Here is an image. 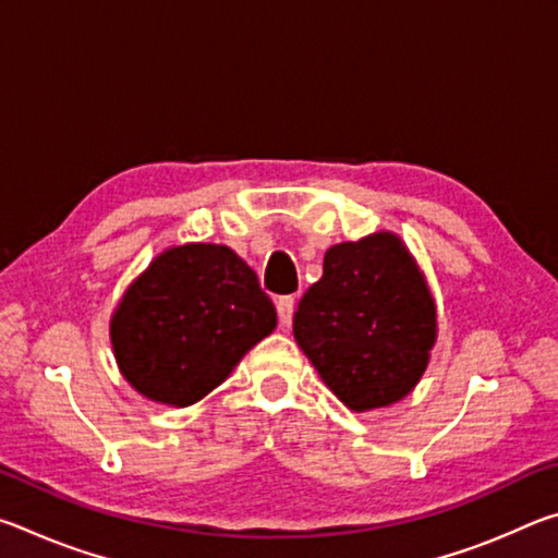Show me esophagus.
Here are the masks:
<instances>
[{
    "instance_id": "obj_1",
    "label": "esophagus",
    "mask_w": 558,
    "mask_h": 558,
    "mask_svg": "<svg viewBox=\"0 0 558 558\" xmlns=\"http://www.w3.org/2000/svg\"><path fill=\"white\" fill-rule=\"evenodd\" d=\"M278 307V317H280V325L282 327H290L292 323V313H295V298L292 295H286V298H278L276 302Z\"/></svg>"
}]
</instances>
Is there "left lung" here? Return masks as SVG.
<instances>
[{
	"label": "left lung",
	"instance_id": "obj_1",
	"mask_svg": "<svg viewBox=\"0 0 558 558\" xmlns=\"http://www.w3.org/2000/svg\"><path fill=\"white\" fill-rule=\"evenodd\" d=\"M292 335L327 389L364 413L415 389L436 347L438 310L401 235L376 231L327 248Z\"/></svg>",
	"mask_w": 558,
	"mask_h": 558
}]
</instances>
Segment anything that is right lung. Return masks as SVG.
<instances>
[{
	"instance_id": "right-lung-1",
	"label": "right lung",
	"mask_w": 558,
	"mask_h": 558,
	"mask_svg": "<svg viewBox=\"0 0 558 558\" xmlns=\"http://www.w3.org/2000/svg\"><path fill=\"white\" fill-rule=\"evenodd\" d=\"M278 325L258 276L229 245H169L110 315L118 369L145 399L184 409L229 379Z\"/></svg>"
}]
</instances>
